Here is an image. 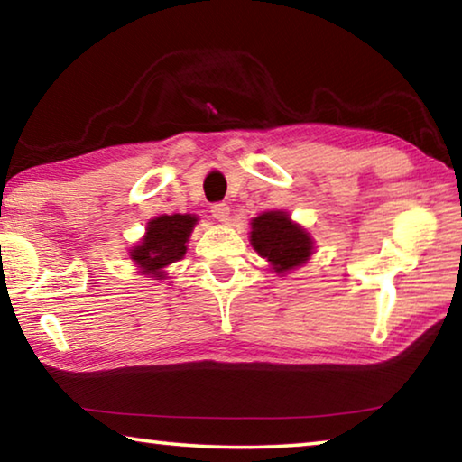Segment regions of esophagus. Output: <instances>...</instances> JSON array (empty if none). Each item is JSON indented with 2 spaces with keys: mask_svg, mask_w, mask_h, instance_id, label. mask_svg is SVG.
Masks as SVG:
<instances>
[{
  "mask_svg": "<svg viewBox=\"0 0 462 462\" xmlns=\"http://www.w3.org/2000/svg\"><path fill=\"white\" fill-rule=\"evenodd\" d=\"M212 216L220 224H228L230 222V208L226 206V203H214V206H212Z\"/></svg>",
  "mask_w": 462,
  "mask_h": 462,
  "instance_id": "34e87169",
  "label": "esophagus"
}]
</instances>
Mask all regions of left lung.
<instances>
[{
    "instance_id": "1",
    "label": "left lung",
    "mask_w": 462,
    "mask_h": 462,
    "mask_svg": "<svg viewBox=\"0 0 462 462\" xmlns=\"http://www.w3.org/2000/svg\"><path fill=\"white\" fill-rule=\"evenodd\" d=\"M250 245L281 277L303 267L316 253L311 234L283 209L263 212L250 220Z\"/></svg>"
}]
</instances>
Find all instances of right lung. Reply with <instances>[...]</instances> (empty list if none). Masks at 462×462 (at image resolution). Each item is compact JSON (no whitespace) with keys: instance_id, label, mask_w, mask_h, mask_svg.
Instances as JSON below:
<instances>
[{"instance_id":"obj_1","label":"right lung","mask_w":462,"mask_h":462,"mask_svg":"<svg viewBox=\"0 0 462 462\" xmlns=\"http://www.w3.org/2000/svg\"><path fill=\"white\" fill-rule=\"evenodd\" d=\"M195 224L198 216L193 214H162L148 220L144 236L130 248L138 273L159 281L167 279L165 269L185 256Z\"/></svg>"}]
</instances>
